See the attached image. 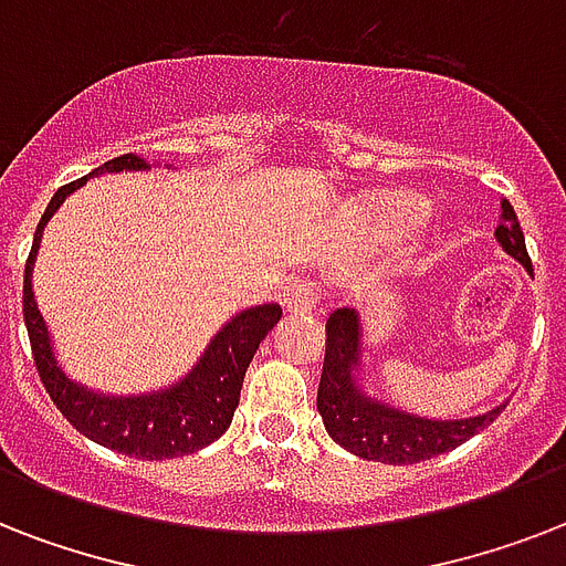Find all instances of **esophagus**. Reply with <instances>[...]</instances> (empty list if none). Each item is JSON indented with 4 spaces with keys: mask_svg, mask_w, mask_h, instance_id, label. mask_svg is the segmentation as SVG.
Masks as SVG:
<instances>
[{
    "mask_svg": "<svg viewBox=\"0 0 566 566\" xmlns=\"http://www.w3.org/2000/svg\"><path fill=\"white\" fill-rule=\"evenodd\" d=\"M317 308V291L308 279H293L284 291V311L287 314H311Z\"/></svg>",
    "mask_w": 566,
    "mask_h": 566,
    "instance_id": "1",
    "label": "esophagus"
}]
</instances>
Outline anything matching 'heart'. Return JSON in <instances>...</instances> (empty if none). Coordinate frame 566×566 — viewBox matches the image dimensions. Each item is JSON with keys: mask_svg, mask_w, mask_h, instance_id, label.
<instances>
[{"mask_svg": "<svg viewBox=\"0 0 566 566\" xmlns=\"http://www.w3.org/2000/svg\"><path fill=\"white\" fill-rule=\"evenodd\" d=\"M376 211L381 213L387 222H394L396 229H408V226H417V222L422 220L426 202H422L420 196L390 193V196H378Z\"/></svg>", "mask_w": 566, "mask_h": 566, "instance_id": "1", "label": "heart"}]
</instances>
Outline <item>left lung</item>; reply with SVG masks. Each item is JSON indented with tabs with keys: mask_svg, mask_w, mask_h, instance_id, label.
<instances>
[{
	"mask_svg": "<svg viewBox=\"0 0 566 566\" xmlns=\"http://www.w3.org/2000/svg\"><path fill=\"white\" fill-rule=\"evenodd\" d=\"M496 240L511 258H517L532 273L526 238L509 199H500ZM358 367H361V319H358V311L337 308L326 319V361H323V376L317 387V411L332 440L367 461L417 464L426 458L443 455L488 429L505 408V405H496L493 411L464 417V420L417 417L364 394L355 378Z\"/></svg>",
	"mask_w": 566,
	"mask_h": 566,
	"instance_id": "left-lung-1",
	"label": "left lung"
}]
</instances>
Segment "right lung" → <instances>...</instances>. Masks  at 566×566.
Listing matches in <instances>:
<instances>
[{
	"label": "right lung",
	"mask_w": 566,
	"mask_h": 566,
	"mask_svg": "<svg viewBox=\"0 0 566 566\" xmlns=\"http://www.w3.org/2000/svg\"><path fill=\"white\" fill-rule=\"evenodd\" d=\"M137 155H119L78 181H70L49 199L46 211L40 217L34 243H31L29 261H25V279H22V317L29 328L31 353L38 364L40 381L57 405V411L73 422L75 431L91 438L99 447L123 452L128 458H144V461H164V458H179L199 452L208 443L220 438L231 426L234 408L240 402V387L249 370L258 344L264 340L266 332L282 319L279 305H255L234 314L226 326L213 335L202 358L196 361L193 370L176 385L153 390L140 396H105L91 387L78 385L61 370L55 358L49 328L43 323L31 291V266L38 258L40 238L46 229L49 217L57 211V205L66 196L87 185V179L102 172L119 170H149Z\"/></svg>",
	"instance_id": "1"
}]
</instances>
